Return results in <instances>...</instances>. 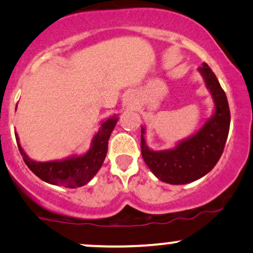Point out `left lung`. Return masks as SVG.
Here are the masks:
<instances>
[{
	"instance_id": "1",
	"label": "left lung",
	"mask_w": 253,
	"mask_h": 253,
	"mask_svg": "<svg viewBox=\"0 0 253 253\" xmlns=\"http://www.w3.org/2000/svg\"><path fill=\"white\" fill-rule=\"evenodd\" d=\"M198 72L213 102L212 114L198 131L173 148L152 150L146 144L145 126H141V156L154 175L166 184H190L207 175L220 160L228 137L230 112L226 93L207 63Z\"/></svg>"
}]
</instances>
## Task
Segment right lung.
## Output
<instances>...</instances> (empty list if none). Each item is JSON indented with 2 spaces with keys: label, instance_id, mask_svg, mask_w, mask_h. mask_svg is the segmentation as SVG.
<instances>
[{
  "label": "right lung",
  "instance_id": "add662e5",
  "mask_svg": "<svg viewBox=\"0 0 253 253\" xmlns=\"http://www.w3.org/2000/svg\"><path fill=\"white\" fill-rule=\"evenodd\" d=\"M119 121V115H113L99 122V128L93 134L90 148L84 154H74L62 160L41 162L32 160L25 152L15 133L19 150L26 166L41 180L48 184L63 186L67 188L82 187L91 181L103 165L108 151L110 134Z\"/></svg>",
  "mask_w": 253,
  "mask_h": 253
}]
</instances>
